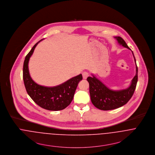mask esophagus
<instances>
[{
  "label": "esophagus",
  "instance_id": "1",
  "mask_svg": "<svg viewBox=\"0 0 155 155\" xmlns=\"http://www.w3.org/2000/svg\"><path fill=\"white\" fill-rule=\"evenodd\" d=\"M82 75H83V78L84 79H86L89 76V74H88V73L87 72H83Z\"/></svg>",
  "mask_w": 155,
  "mask_h": 155
}]
</instances>
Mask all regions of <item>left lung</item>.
Returning <instances> with one entry per match:
<instances>
[{
	"mask_svg": "<svg viewBox=\"0 0 155 155\" xmlns=\"http://www.w3.org/2000/svg\"><path fill=\"white\" fill-rule=\"evenodd\" d=\"M118 43L122 46L130 49L125 41L120 37H115ZM133 53L136 67V73L131 81L130 86L127 88L120 90H112L109 89L92 74L93 77L87 78L89 83V91L91 101L93 105L103 110L115 109L124 106L127 103L133 96L138 80V68L136 58Z\"/></svg>",
	"mask_w": 155,
	"mask_h": 155,
	"instance_id": "8db88e82",
	"label": "left lung"
}]
</instances>
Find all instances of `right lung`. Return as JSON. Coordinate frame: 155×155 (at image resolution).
<instances>
[{
    "label": "right lung",
    "mask_w": 155,
    "mask_h": 155,
    "mask_svg": "<svg viewBox=\"0 0 155 155\" xmlns=\"http://www.w3.org/2000/svg\"><path fill=\"white\" fill-rule=\"evenodd\" d=\"M42 40L37 42L25 56L23 65L24 85L28 94L39 106L49 110H61L66 108L72 102L75 90L83 77L80 74L54 87L40 86L35 83L30 75L28 62L35 48Z\"/></svg>",
    "instance_id": "1"
}]
</instances>
